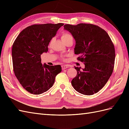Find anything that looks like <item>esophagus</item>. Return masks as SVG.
<instances>
[{
    "mask_svg": "<svg viewBox=\"0 0 129 129\" xmlns=\"http://www.w3.org/2000/svg\"><path fill=\"white\" fill-rule=\"evenodd\" d=\"M61 67H62V69H67L68 68H69V66L68 65H62L61 66Z\"/></svg>",
    "mask_w": 129,
    "mask_h": 129,
    "instance_id": "1",
    "label": "esophagus"
}]
</instances>
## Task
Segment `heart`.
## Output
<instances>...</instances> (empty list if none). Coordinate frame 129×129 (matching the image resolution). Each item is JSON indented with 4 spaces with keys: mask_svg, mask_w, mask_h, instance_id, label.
Here are the masks:
<instances>
[{
    "mask_svg": "<svg viewBox=\"0 0 129 129\" xmlns=\"http://www.w3.org/2000/svg\"><path fill=\"white\" fill-rule=\"evenodd\" d=\"M73 38L72 36H71V34L68 33H67V32H64V33H62V36H61V39H62V41H63V42L65 41L66 40H68L69 38ZM53 41V39H52L51 40V41H50V44H52ZM61 59H62V60H65V58H64V56H62V57H61Z\"/></svg>",
    "mask_w": 129,
    "mask_h": 129,
    "instance_id": "1",
    "label": "heart"
}]
</instances>
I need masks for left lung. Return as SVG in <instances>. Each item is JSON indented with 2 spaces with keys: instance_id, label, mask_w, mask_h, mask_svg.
Instances as JSON below:
<instances>
[{
  "instance_id": "obj_1",
  "label": "left lung",
  "mask_w": 129,
  "mask_h": 129,
  "mask_svg": "<svg viewBox=\"0 0 129 129\" xmlns=\"http://www.w3.org/2000/svg\"><path fill=\"white\" fill-rule=\"evenodd\" d=\"M64 29L71 33L76 44L74 52L85 68L74 67L77 75L72 84L77 91L85 95L99 92L111 76L114 68V45L106 31L90 24H66Z\"/></svg>"
}]
</instances>
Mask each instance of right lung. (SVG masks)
<instances>
[{"instance_id": "1", "label": "right lung", "mask_w": 129, "mask_h": 129, "mask_svg": "<svg viewBox=\"0 0 129 129\" xmlns=\"http://www.w3.org/2000/svg\"><path fill=\"white\" fill-rule=\"evenodd\" d=\"M64 24H35L23 29L15 40L12 49L13 71L19 82L34 95L51 88L62 69L60 65L41 63V55L48 52V46L57 31Z\"/></svg>"}]
</instances>
